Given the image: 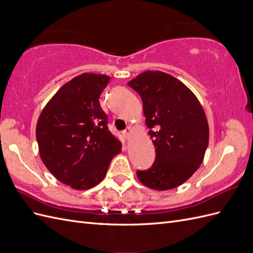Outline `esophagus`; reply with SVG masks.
I'll return each mask as SVG.
<instances>
[{"label":"esophagus","instance_id":"34e87169","mask_svg":"<svg viewBox=\"0 0 253 253\" xmlns=\"http://www.w3.org/2000/svg\"><path fill=\"white\" fill-rule=\"evenodd\" d=\"M131 127H126L124 132H122V134H124V136L126 137V138H128L129 135H131Z\"/></svg>","mask_w":253,"mask_h":253}]
</instances>
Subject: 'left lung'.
<instances>
[{"label":"left lung","mask_w":253,"mask_h":253,"mask_svg":"<svg viewBox=\"0 0 253 253\" xmlns=\"http://www.w3.org/2000/svg\"><path fill=\"white\" fill-rule=\"evenodd\" d=\"M127 85L139 94L155 160L137 177L151 189L166 191L188 180L203 163L209 126L195 95L171 75L148 71Z\"/></svg>","instance_id":"1"}]
</instances>
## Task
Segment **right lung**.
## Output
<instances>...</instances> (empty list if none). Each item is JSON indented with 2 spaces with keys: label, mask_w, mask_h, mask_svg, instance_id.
<instances>
[{
  "label": "right lung",
  "mask_w": 253,
  "mask_h": 253,
  "mask_svg": "<svg viewBox=\"0 0 253 253\" xmlns=\"http://www.w3.org/2000/svg\"><path fill=\"white\" fill-rule=\"evenodd\" d=\"M105 75L84 73L65 83L43 109L36 135L42 162L65 185L86 190L100 182L121 142L108 126L99 97Z\"/></svg>",
  "instance_id": "obj_1"
}]
</instances>
